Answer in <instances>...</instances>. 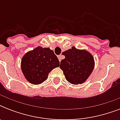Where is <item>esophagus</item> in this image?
<instances>
[{
	"instance_id": "34e87169",
	"label": "esophagus",
	"mask_w": 120,
	"mask_h": 120,
	"mask_svg": "<svg viewBox=\"0 0 120 120\" xmlns=\"http://www.w3.org/2000/svg\"><path fill=\"white\" fill-rule=\"evenodd\" d=\"M58 60H59V61H61L62 60V55H58Z\"/></svg>"
}]
</instances>
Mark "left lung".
<instances>
[{
  "instance_id": "obj_1",
  "label": "left lung",
  "mask_w": 120,
  "mask_h": 120,
  "mask_svg": "<svg viewBox=\"0 0 120 120\" xmlns=\"http://www.w3.org/2000/svg\"><path fill=\"white\" fill-rule=\"evenodd\" d=\"M65 58L60 62V68L64 71L66 80L74 85L82 84L91 75L95 67L92 55L85 50L75 47L62 53Z\"/></svg>"
}]
</instances>
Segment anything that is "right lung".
<instances>
[{"label":"right lung","instance_id":"add662e5","mask_svg":"<svg viewBox=\"0 0 120 120\" xmlns=\"http://www.w3.org/2000/svg\"><path fill=\"white\" fill-rule=\"evenodd\" d=\"M59 65V60L53 51L40 46L26 53L21 60V69L24 77L34 85L43 83L47 79L49 73Z\"/></svg>","mask_w":120,"mask_h":120}]
</instances>
